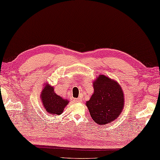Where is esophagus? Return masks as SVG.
I'll return each instance as SVG.
<instances>
[{
    "label": "esophagus",
    "mask_w": 160,
    "mask_h": 160,
    "mask_svg": "<svg viewBox=\"0 0 160 160\" xmlns=\"http://www.w3.org/2000/svg\"><path fill=\"white\" fill-rule=\"evenodd\" d=\"M73 101H75V102H80V98H74V100Z\"/></svg>",
    "instance_id": "34e87169"
}]
</instances>
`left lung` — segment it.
I'll return each instance as SVG.
<instances>
[{
    "instance_id": "1",
    "label": "left lung",
    "mask_w": 160,
    "mask_h": 160,
    "mask_svg": "<svg viewBox=\"0 0 160 160\" xmlns=\"http://www.w3.org/2000/svg\"><path fill=\"white\" fill-rule=\"evenodd\" d=\"M93 83L94 92L86 103L91 117L98 124L109 123L123 108V91L117 82L105 76H99Z\"/></svg>"
}]
</instances>
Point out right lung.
Listing matches in <instances>:
<instances>
[{"label":"right lung","mask_w":160,"mask_h":160,"mask_svg":"<svg viewBox=\"0 0 160 160\" xmlns=\"http://www.w3.org/2000/svg\"><path fill=\"white\" fill-rule=\"evenodd\" d=\"M42 101L46 112L52 115H59L62 113L64 108L68 101L56 94L54 87L46 84L41 93Z\"/></svg>","instance_id":"1"}]
</instances>
